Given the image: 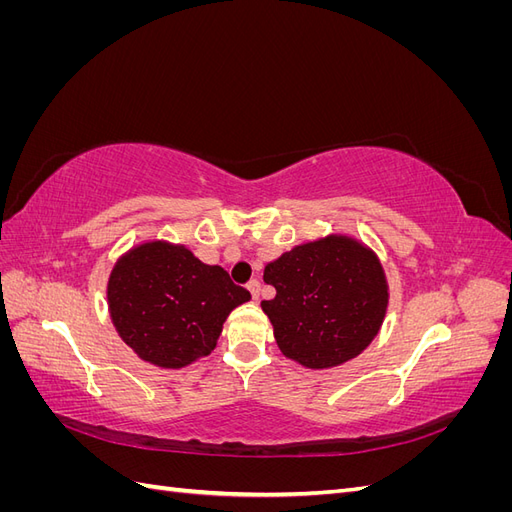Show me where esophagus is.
Listing matches in <instances>:
<instances>
[{"label":"esophagus","instance_id":"esophagus-1","mask_svg":"<svg viewBox=\"0 0 512 512\" xmlns=\"http://www.w3.org/2000/svg\"><path fill=\"white\" fill-rule=\"evenodd\" d=\"M247 290H250V294H252V299H254V301H258V294H260V282H258V280H252V282H247Z\"/></svg>","mask_w":512,"mask_h":512}]
</instances>
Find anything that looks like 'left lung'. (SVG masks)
Segmentation results:
<instances>
[{
	"instance_id": "left-lung-1",
	"label": "left lung",
	"mask_w": 512,
	"mask_h": 512,
	"mask_svg": "<svg viewBox=\"0 0 512 512\" xmlns=\"http://www.w3.org/2000/svg\"><path fill=\"white\" fill-rule=\"evenodd\" d=\"M275 288L260 307L288 359L329 369L359 356L382 327L389 284L378 256L346 235L292 247L265 267Z\"/></svg>"
}]
</instances>
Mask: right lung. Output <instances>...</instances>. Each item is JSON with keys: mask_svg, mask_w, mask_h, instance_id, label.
<instances>
[{"mask_svg": "<svg viewBox=\"0 0 512 512\" xmlns=\"http://www.w3.org/2000/svg\"><path fill=\"white\" fill-rule=\"evenodd\" d=\"M119 337L143 361L179 369L211 354L224 322L250 292L185 245L147 241L123 254L106 286Z\"/></svg>", "mask_w": 512, "mask_h": 512, "instance_id": "add662e5", "label": "right lung"}]
</instances>
